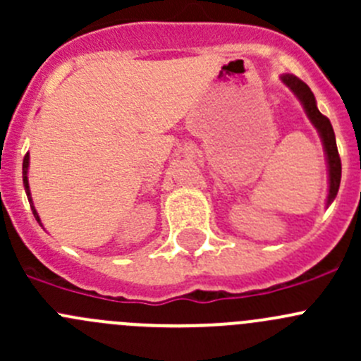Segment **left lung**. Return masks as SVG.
I'll return each mask as SVG.
<instances>
[{
	"label": "left lung",
	"mask_w": 361,
	"mask_h": 361,
	"mask_svg": "<svg viewBox=\"0 0 361 361\" xmlns=\"http://www.w3.org/2000/svg\"><path fill=\"white\" fill-rule=\"evenodd\" d=\"M281 82L297 96V99L300 101L305 113H307L309 120H311V123L316 127V130L319 133V137H322V143L326 155V166H329V197H326V206H330L338 192L342 173L341 157H338L336 134H334L332 123H330V120L325 115L319 113L318 106H316L314 94L311 92V89L300 78H297L295 75H283Z\"/></svg>",
	"instance_id": "8db88e82"
}]
</instances>
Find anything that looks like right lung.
I'll list each match as a JSON object with an SVG mask.
<instances>
[{
  "instance_id": "1",
  "label": "right lung",
  "mask_w": 361,
  "mask_h": 361,
  "mask_svg": "<svg viewBox=\"0 0 361 361\" xmlns=\"http://www.w3.org/2000/svg\"><path fill=\"white\" fill-rule=\"evenodd\" d=\"M27 167H29V154L24 157V162H23V181H24V188H25V194H27V199H29V204H31V209H32V214H35L36 221L38 224H42V220H39L38 213H36L35 206H32V199H31V192H29V181H27Z\"/></svg>"
}]
</instances>
